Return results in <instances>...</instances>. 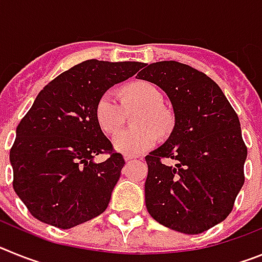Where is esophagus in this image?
<instances>
[{
  "mask_svg": "<svg viewBox=\"0 0 262 262\" xmlns=\"http://www.w3.org/2000/svg\"><path fill=\"white\" fill-rule=\"evenodd\" d=\"M133 159H135V157L128 156V155H126V156H124V160H126V161H129V160H133Z\"/></svg>",
  "mask_w": 262,
  "mask_h": 262,
  "instance_id": "obj_1",
  "label": "esophagus"
}]
</instances>
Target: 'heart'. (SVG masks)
Segmentation results:
<instances>
[{
	"label": "heart",
	"instance_id": "1",
	"mask_svg": "<svg viewBox=\"0 0 262 262\" xmlns=\"http://www.w3.org/2000/svg\"><path fill=\"white\" fill-rule=\"evenodd\" d=\"M136 107H143L136 117V124L140 127L122 129L113 138L115 149L128 156L148 151L157 143L159 134L170 133L173 120L164 108L163 93L154 84L136 82L124 88L120 97L114 90H107L96 108L99 127L111 135L124 123L127 110Z\"/></svg>",
	"mask_w": 262,
	"mask_h": 262
}]
</instances>
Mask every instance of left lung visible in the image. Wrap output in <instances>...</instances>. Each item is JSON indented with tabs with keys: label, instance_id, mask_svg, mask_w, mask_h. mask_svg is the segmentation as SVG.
Segmentation results:
<instances>
[{
	"label": "left lung",
	"instance_id": "left-lung-1",
	"mask_svg": "<svg viewBox=\"0 0 262 262\" xmlns=\"http://www.w3.org/2000/svg\"><path fill=\"white\" fill-rule=\"evenodd\" d=\"M144 66L136 77L161 88L174 113L166 142L145 156V206L170 230L205 232L230 215L244 185L247 147L239 118L202 72L173 60ZM164 157L178 164L165 166Z\"/></svg>",
	"mask_w": 262,
	"mask_h": 262
}]
</instances>
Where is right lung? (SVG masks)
I'll return each instance as SVG.
<instances>
[{"label": "right lung", "mask_w": 262, "mask_h": 262, "mask_svg": "<svg viewBox=\"0 0 262 262\" xmlns=\"http://www.w3.org/2000/svg\"><path fill=\"white\" fill-rule=\"evenodd\" d=\"M143 67L86 60L40 90L10 151L14 190L38 221L68 230L105 211L124 160L99 127L97 103ZM105 151L111 157L96 163Z\"/></svg>", "instance_id": "add662e5"}]
</instances>
